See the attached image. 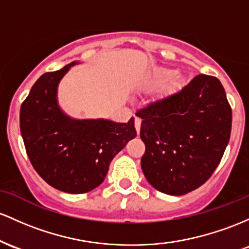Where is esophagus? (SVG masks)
<instances>
[{"label": "esophagus", "mask_w": 249, "mask_h": 249, "mask_svg": "<svg viewBox=\"0 0 249 249\" xmlns=\"http://www.w3.org/2000/svg\"><path fill=\"white\" fill-rule=\"evenodd\" d=\"M135 129L139 134L140 129H141V119L140 117H135Z\"/></svg>", "instance_id": "1"}]
</instances>
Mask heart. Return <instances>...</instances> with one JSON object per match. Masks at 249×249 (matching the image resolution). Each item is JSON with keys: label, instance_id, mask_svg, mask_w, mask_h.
Masks as SVG:
<instances>
[{"label": "heart", "instance_id": "1", "mask_svg": "<svg viewBox=\"0 0 249 249\" xmlns=\"http://www.w3.org/2000/svg\"><path fill=\"white\" fill-rule=\"evenodd\" d=\"M175 75V71L173 69H167V68H158L154 69L153 71H150L149 74L144 77V80L142 81L141 87L142 88H155L161 86L162 83L167 82V81L172 79Z\"/></svg>", "mask_w": 249, "mask_h": 249}]
</instances>
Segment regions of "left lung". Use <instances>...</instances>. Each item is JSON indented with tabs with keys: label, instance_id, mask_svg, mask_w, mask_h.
<instances>
[{
	"label": "left lung",
	"instance_id": "obj_1",
	"mask_svg": "<svg viewBox=\"0 0 249 249\" xmlns=\"http://www.w3.org/2000/svg\"><path fill=\"white\" fill-rule=\"evenodd\" d=\"M146 144L141 168L159 192L183 195L206 182L231 138V109L221 82L197 75L178 93L138 111Z\"/></svg>",
	"mask_w": 249,
	"mask_h": 249
}]
</instances>
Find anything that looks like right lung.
I'll list each match as a JSON object with an SVG mask.
<instances>
[{
    "label": "right lung",
    "mask_w": 249,
    "mask_h": 249,
    "mask_svg": "<svg viewBox=\"0 0 249 249\" xmlns=\"http://www.w3.org/2000/svg\"><path fill=\"white\" fill-rule=\"evenodd\" d=\"M76 64L80 61L42 75L19 110V129L33 167L48 185L68 194L101 185L114 156L136 136L134 117L124 124L64 113L58 105V85Z\"/></svg>",
    "instance_id": "obj_1"
}]
</instances>
